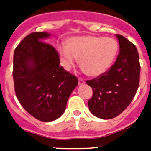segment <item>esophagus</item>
<instances>
[{"label":"esophagus","mask_w":151,"mask_h":151,"mask_svg":"<svg viewBox=\"0 0 151 151\" xmlns=\"http://www.w3.org/2000/svg\"><path fill=\"white\" fill-rule=\"evenodd\" d=\"M85 84V80L82 79V78H78V85H82Z\"/></svg>","instance_id":"esophagus-1"}]
</instances>
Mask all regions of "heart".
<instances>
[{"label": "heart", "mask_w": 151, "mask_h": 151, "mask_svg": "<svg viewBox=\"0 0 151 151\" xmlns=\"http://www.w3.org/2000/svg\"><path fill=\"white\" fill-rule=\"evenodd\" d=\"M117 42L110 37L84 36L72 37L66 41V48H59V53L68 68L75 58L88 76L95 77L106 73L117 55Z\"/></svg>", "instance_id": "obj_1"}]
</instances>
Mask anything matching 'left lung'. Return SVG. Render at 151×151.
<instances>
[{
	"label": "left lung",
	"instance_id": "obj_1",
	"mask_svg": "<svg viewBox=\"0 0 151 151\" xmlns=\"http://www.w3.org/2000/svg\"><path fill=\"white\" fill-rule=\"evenodd\" d=\"M116 36L120 45L116 61L106 73L86 81L93 90L88 107L101 119L121 114L130 104L139 85L141 66L136 47L122 35Z\"/></svg>",
	"mask_w": 151,
	"mask_h": 151
}]
</instances>
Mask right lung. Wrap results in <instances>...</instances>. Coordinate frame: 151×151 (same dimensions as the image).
<instances>
[{
	"instance_id": "obj_1",
	"label": "right lung",
	"mask_w": 151,
	"mask_h": 151,
	"mask_svg": "<svg viewBox=\"0 0 151 151\" xmlns=\"http://www.w3.org/2000/svg\"><path fill=\"white\" fill-rule=\"evenodd\" d=\"M47 32H33L18 45L12 76L16 95L27 112L44 122L63 114L78 78L60 66L58 52L42 41Z\"/></svg>"
}]
</instances>
